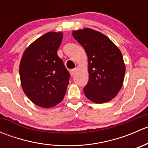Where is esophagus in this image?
Segmentation results:
<instances>
[{
    "label": "esophagus",
    "instance_id": "1",
    "mask_svg": "<svg viewBox=\"0 0 148 148\" xmlns=\"http://www.w3.org/2000/svg\"><path fill=\"white\" fill-rule=\"evenodd\" d=\"M75 72H76L75 69H73L70 70V74H71V76H74V74H75Z\"/></svg>",
    "mask_w": 148,
    "mask_h": 148
}]
</instances>
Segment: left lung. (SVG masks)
I'll return each instance as SVG.
<instances>
[{
	"label": "left lung",
	"instance_id": "obj_1",
	"mask_svg": "<svg viewBox=\"0 0 148 148\" xmlns=\"http://www.w3.org/2000/svg\"><path fill=\"white\" fill-rule=\"evenodd\" d=\"M88 56L89 82L84 92L95 103L109 102L122 86L125 66L120 49L102 34L90 28L73 31Z\"/></svg>",
	"mask_w": 148,
	"mask_h": 148
}]
</instances>
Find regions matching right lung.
<instances>
[{"instance_id":"add662e5","label":"right lung","mask_w":148,"mask_h":148,"mask_svg":"<svg viewBox=\"0 0 148 148\" xmlns=\"http://www.w3.org/2000/svg\"><path fill=\"white\" fill-rule=\"evenodd\" d=\"M62 38L61 32L44 34L28 46L21 61L23 92L30 100L44 108L59 104L69 83V72L57 55Z\"/></svg>"}]
</instances>
